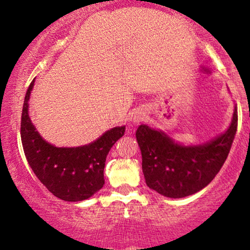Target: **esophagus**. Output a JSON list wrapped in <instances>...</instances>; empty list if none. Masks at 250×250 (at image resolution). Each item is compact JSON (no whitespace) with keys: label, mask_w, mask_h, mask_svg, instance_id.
I'll return each instance as SVG.
<instances>
[{"label":"esophagus","mask_w":250,"mask_h":250,"mask_svg":"<svg viewBox=\"0 0 250 250\" xmlns=\"http://www.w3.org/2000/svg\"><path fill=\"white\" fill-rule=\"evenodd\" d=\"M141 121H143V115L141 113H137V114H135L134 115V122L135 123H139V122H141Z\"/></svg>","instance_id":"1"}]
</instances>
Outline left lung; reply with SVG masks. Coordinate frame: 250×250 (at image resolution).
I'll return each instance as SVG.
<instances>
[{"instance_id": "8db88e82", "label": "left lung", "mask_w": 250, "mask_h": 250, "mask_svg": "<svg viewBox=\"0 0 250 250\" xmlns=\"http://www.w3.org/2000/svg\"><path fill=\"white\" fill-rule=\"evenodd\" d=\"M236 130L237 109L228 130L202 146H180L162 131L141 125L136 130V139L141 149L146 183L159 194L173 199L197 193L222 168Z\"/></svg>"}]
</instances>
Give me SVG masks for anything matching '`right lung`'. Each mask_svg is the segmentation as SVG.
Returning a JSON list of instances; mask_svg holds the SVG:
<instances>
[{
    "label": "right lung",
    "mask_w": 250,
    "mask_h": 250,
    "mask_svg": "<svg viewBox=\"0 0 250 250\" xmlns=\"http://www.w3.org/2000/svg\"><path fill=\"white\" fill-rule=\"evenodd\" d=\"M30 83L21 117V140L34 174L51 194L63 201L87 200L104 185L105 159L110 148L125 134V127L105 131L100 139L77 148H57L40 136L28 115V101L34 87Z\"/></svg>",
    "instance_id": "obj_1"
}]
</instances>
